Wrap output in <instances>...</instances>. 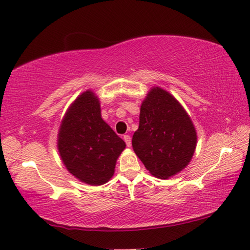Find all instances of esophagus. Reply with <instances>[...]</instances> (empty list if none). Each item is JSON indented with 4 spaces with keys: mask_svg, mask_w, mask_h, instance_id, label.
I'll list each match as a JSON object with an SVG mask.
<instances>
[{
    "mask_svg": "<svg viewBox=\"0 0 250 250\" xmlns=\"http://www.w3.org/2000/svg\"><path fill=\"white\" fill-rule=\"evenodd\" d=\"M124 140H125V144H126V146L128 147H131V136L130 135H128V134H125V136H124Z\"/></svg>",
    "mask_w": 250,
    "mask_h": 250,
    "instance_id": "34e87169",
    "label": "esophagus"
}]
</instances>
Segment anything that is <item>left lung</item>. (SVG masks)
<instances>
[{"instance_id":"obj_1","label":"left lung","mask_w":250,"mask_h":250,"mask_svg":"<svg viewBox=\"0 0 250 250\" xmlns=\"http://www.w3.org/2000/svg\"><path fill=\"white\" fill-rule=\"evenodd\" d=\"M195 145L194 126L183 106L166 90L152 88L141 106L140 126L132 137L145 167L167 179L188 166Z\"/></svg>"}]
</instances>
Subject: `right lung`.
Here are the masks:
<instances>
[{
  "label": "right lung",
  "instance_id": "right-lung-1",
  "mask_svg": "<svg viewBox=\"0 0 250 250\" xmlns=\"http://www.w3.org/2000/svg\"><path fill=\"white\" fill-rule=\"evenodd\" d=\"M125 143L101 117L98 98L86 91L75 100L62 121L58 149L74 176L89 185H103L114 175Z\"/></svg>",
  "mask_w": 250,
  "mask_h": 250
}]
</instances>
